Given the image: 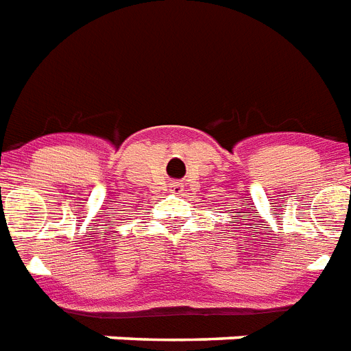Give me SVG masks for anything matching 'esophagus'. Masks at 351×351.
<instances>
[{"label":"esophagus","mask_w":351,"mask_h":351,"mask_svg":"<svg viewBox=\"0 0 351 351\" xmlns=\"http://www.w3.org/2000/svg\"><path fill=\"white\" fill-rule=\"evenodd\" d=\"M169 187L173 193H182V191H184V185H182L180 182H171Z\"/></svg>","instance_id":"1"}]
</instances>
